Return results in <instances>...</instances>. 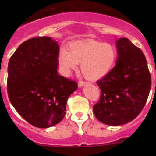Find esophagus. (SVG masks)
Listing matches in <instances>:
<instances>
[{
  "label": "esophagus",
  "instance_id": "1",
  "mask_svg": "<svg viewBox=\"0 0 156 156\" xmlns=\"http://www.w3.org/2000/svg\"><path fill=\"white\" fill-rule=\"evenodd\" d=\"M86 83V82L85 81H83V80H80L79 83H78V85H79V87H83V85Z\"/></svg>",
  "mask_w": 156,
  "mask_h": 156
}]
</instances>
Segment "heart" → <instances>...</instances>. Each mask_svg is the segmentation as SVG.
Segmentation results:
<instances>
[{
    "label": "heart",
    "mask_w": 156,
    "mask_h": 156,
    "mask_svg": "<svg viewBox=\"0 0 156 156\" xmlns=\"http://www.w3.org/2000/svg\"><path fill=\"white\" fill-rule=\"evenodd\" d=\"M68 50L59 52L58 63L65 75H69L80 63L85 78L90 80L101 79L109 73L115 64L117 51L113 44L95 40L71 43Z\"/></svg>",
    "instance_id": "b5f03b06"
}]
</instances>
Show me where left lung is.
<instances>
[{
  "mask_svg": "<svg viewBox=\"0 0 156 156\" xmlns=\"http://www.w3.org/2000/svg\"><path fill=\"white\" fill-rule=\"evenodd\" d=\"M116 65L97 82L100 99L94 114L100 122L119 126L134 119L142 111L151 85L144 53L127 38L116 41Z\"/></svg>",
  "mask_w": 156,
  "mask_h": 156,
  "instance_id": "obj_1",
  "label": "left lung"
}]
</instances>
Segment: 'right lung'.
<instances>
[{
    "instance_id": "add662e5",
    "label": "right lung",
    "mask_w": 156,
    "mask_h": 156,
    "mask_svg": "<svg viewBox=\"0 0 156 156\" xmlns=\"http://www.w3.org/2000/svg\"><path fill=\"white\" fill-rule=\"evenodd\" d=\"M59 46L51 37L23 42L8 66V98L18 113L33 126L48 128L61 122L67 99L77 83L58 73Z\"/></svg>"
}]
</instances>
